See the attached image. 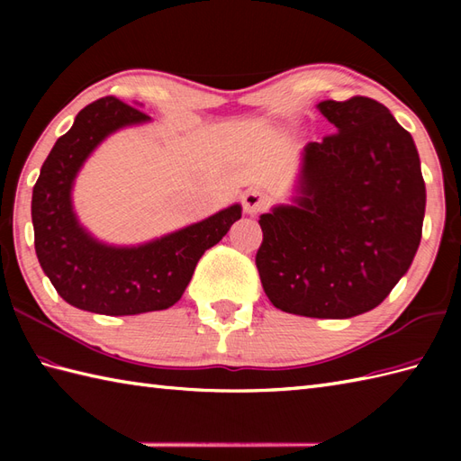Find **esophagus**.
Listing matches in <instances>:
<instances>
[{
	"label": "esophagus",
	"mask_w": 461,
	"mask_h": 461,
	"mask_svg": "<svg viewBox=\"0 0 461 461\" xmlns=\"http://www.w3.org/2000/svg\"><path fill=\"white\" fill-rule=\"evenodd\" d=\"M241 202H243V212L249 213V215H256V213L266 212L267 205H269L267 195L263 194V192H259V190H248L246 194H243Z\"/></svg>",
	"instance_id": "34e87169"
}]
</instances>
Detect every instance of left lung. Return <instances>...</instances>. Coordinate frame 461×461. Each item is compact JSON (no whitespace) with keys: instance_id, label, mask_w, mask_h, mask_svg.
Segmentation results:
<instances>
[{"instance_id":"obj_1","label":"left lung","mask_w":461,"mask_h":461,"mask_svg":"<svg viewBox=\"0 0 461 461\" xmlns=\"http://www.w3.org/2000/svg\"><path fill=\"white\" fill-rule=\"evenodd\" d=\"M337 126L303 150L299 195L263 213L256 266L277 309L350 319L378 307L422 238L426 185L408 131L368 96L322 101Z\"/></svg>"}]
</instances>
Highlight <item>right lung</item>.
Listing matches in <instances>:
<instances>
[{"mask_svg":"<svg viewBox=\"0 0 461 461\" xmlns=\"http://www.w3.org/2000/svg\"><path fill=\"white\" fill-rule=\"evenodd\" d=\"M149 121V114L114 96L91 103L55 142L33 185L37 259L59 295L77 309L122 317L172 307L188 287L203 251L241 218V205L233 203L134 248L106 246L83 228L71 202L77 172L106 136Z\"/></svg>","mask_w":461,"mask_h":461,"instance_id":"1","label":"right lung"}]
</instances>
